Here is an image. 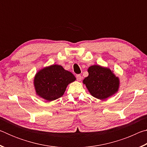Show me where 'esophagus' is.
Listing matches in <instances>:
<instances>
[{"instance_id":"esophagus-1","label":"esophagus","mask_w":147,"mask_h":147,"mask_svg":"<svg viewBox=\"0 0 147 147\" xmlns=\"http://www.w3.org/2000/svg\"><path fill=\"white\" fill-rule=\"evenodd\" d=\"M76 80L78 81H80L81 80H82V76H81V75L80 74H76Z\"/></svg>"}]
</instances>
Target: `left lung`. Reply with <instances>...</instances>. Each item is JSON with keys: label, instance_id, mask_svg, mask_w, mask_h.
<instances>
[{"label": "left lung", "instance_id": "1", "mask_svg": "<svg viewBox=\"0 0 147 147\" xmlns=\"http://www.w3.org/2000/svg\"><path fill=\"white\" fill-rule=\"evenodd\" d=\"M89 75L83 80L92 96L98 99H106L118 91L119 80L110 69L100 65L89 67Z\"/></svg>", "mask_w": 147, "mask_h": 147}]
</instances>
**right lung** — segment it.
I'll return each mask as SVG.
<instances>
[{
	"label": "right lung",
	"instance_id": "add662e5",
	"mask_svg": "<svg viewBox=\"0 0 147 147\" xmlns=\"http://www.w3.org/2000/svg\"><path fill=\"white\" fill-rule=\"evenodd\" d=\"M75 80L71 72L65 70L61 65H53L39 71L34 82L38 95L53 101L63 96L68 84Z\"/></svg>",
	"mask_w": 147,
	"mask_h": 147
}]
</instances>
